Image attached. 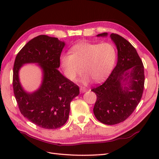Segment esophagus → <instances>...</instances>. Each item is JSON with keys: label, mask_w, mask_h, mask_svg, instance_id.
Instances as JSON below:
<instances>
[{"label": "esophagus", "mask_w": 159, "mask_h": 159, "mask_svg": "<svg viewBox=\"0 0 159 159\" xmlns=\"http://www.w3.org/2000/svg\"><path fill=\"white\" fill-rule=\"evenodd\" d=\"M80 91L81 93H85V92H87V89L85 88V87H80Z\"/></svg>", "instance_id": "obj_1"}]
</instances>
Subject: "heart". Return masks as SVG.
<instances>
[{"label": "heart", "instance_id": "b5f03b06", "mask_svg": "<svg viewBox=\"0 0 159 159\" xmlns=\"http://www.w3.org/2000/svg\"><path fill=\"white\" fill-rule=\"evenodd\" d=\"M70 54L60 57V66L64 75L71 81L75 80L82 72L85 74L82 82L85 84L93 79L102 82L112 72L117 59V51L111 43L81 42L70 48Z\"/></svg>", "mask_w": 159, "mask_h": 159}]
</instances>
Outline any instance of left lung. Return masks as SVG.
Returning <instances> with one entry per match:
<instances>
[{"label": "left lung", "mask_w": 159, "mask_h": 159, "mask_svg": "<svg viewBox=\"0 0 159 159\" xmlns=\"http://www.w3.org/2000/svg\"><path fill=\"white\" fill-rule=\"evenodd\" d=\"M107 33L97 37H107ZM117 49V65L102 85L92 89L96 94V119L104 124L122 122L136 109L144 87V67L136 49L122 37L111 33Z\"/></svg>", "instance_id": "8db88e82"}]
</instances>
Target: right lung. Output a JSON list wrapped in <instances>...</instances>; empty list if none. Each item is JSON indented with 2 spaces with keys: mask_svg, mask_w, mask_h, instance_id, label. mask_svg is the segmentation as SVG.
I'll return each mask as SVG.
<instances>
[{
  "mask_svg": "<svg viewBox=\"0 0 159 159\" xmlns=\"http://www.w3.org/2000/svg\"><path fill=\"white\" fill-rule=\"evenodd\" d=\"M65 45L57 38L39 35L20 50L13 66V92L20 112L32 123L46 129H56L66 124L71 101L80 92L79 86L58 70ZM26 63H38L43 72L41 85L33 93L25 91L19 81V70Z\"/></svg>",
  "mask_w": 159,
  "mask_h": 159,
  "instance_id": "1",
  "label": "right lung"
}]
</instances>
